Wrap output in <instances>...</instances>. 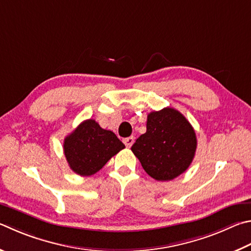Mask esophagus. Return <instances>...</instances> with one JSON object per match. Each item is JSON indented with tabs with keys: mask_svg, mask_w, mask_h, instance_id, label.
<instances>
[{
	"mask_svg": "<svg viewBox=\"0 0 251 251\" xmlns=\"http://www.w3.org/2000/svg\"><path fill=\"white\" fill-rule=\"evenodd\" d=\"M134 141H135V137L134 136H130V137H127L124 139V144L127 148H130L131 146H133Z\"/></svg>",
	"mask_w": 251,
	"mask_h": 251,
	"instance_id": "34e87169",
	"label": "esophagus"
}]
</instances>
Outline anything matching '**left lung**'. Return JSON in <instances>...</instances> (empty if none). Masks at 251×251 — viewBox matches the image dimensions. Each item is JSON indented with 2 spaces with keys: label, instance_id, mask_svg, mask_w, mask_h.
<instances>
[{
  "label": "left lung",
  "instance_id": "1",
  "mask_svg": "<svg viewBox=\"0 0 251 251\" xmlns=\"http://www.w3.org/2000/svg\"><path fill=\"white\" fill-rule=\"evenodd\" d=\"M197 145L189 121L179 111L166 107L148 114L147 130L131 146V151L150 176L169 181L188 169Z\"/></svg>",
  "mask_w": 251,
  "mask_h": 251
}]
</instances>
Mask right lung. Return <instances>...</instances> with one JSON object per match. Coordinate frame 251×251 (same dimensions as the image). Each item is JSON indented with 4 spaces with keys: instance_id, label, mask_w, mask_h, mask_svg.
<instances>
[{
    "instance_id": "add662e5",
    "label": "right lung",
    "mask_w": 251,
    "mask_h": 251,
    "mask_svg": "<svg viewBox=\"0 0 251 251\" xmlns=\"http://www.w3.org/2000/svg\"><path fill=\"white\" fill-rule=\"evenodd\" d=\"M124 148L125 145L113 131L103 129L94 120L82 122L63 143V151L71 170L83 176L101 170Z\"/></svg>"
}]
</instances>
